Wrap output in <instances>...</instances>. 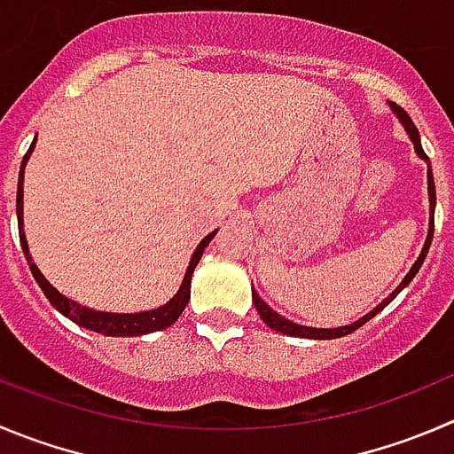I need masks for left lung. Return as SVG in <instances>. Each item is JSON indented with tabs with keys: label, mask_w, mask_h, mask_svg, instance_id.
Listing matches in <instances>:
<instances>
[{
	"label": "left lung",
	"mask_w": 454,
	"mask_h": 454,
	"mask_svg": "<svg viewBox=\"0 0 454 454\" xmlns=\"http://www.w3.org/2000/svg\"><path fill=\"white\" fill-rule=\"evenodd\" d=\"M390 109L395 111V115H396V118H399V122L403 124L405 133H408V136H410V140H412V145H414V151H417V155H419V158L424 160L426 165H428L430 223H428V236H426L424 249H421V254H419V258H417V261H414V265L410 267V271H408V274H405V278L401 280V283H399V287H396L395 292H392V294L387 296V299H383L381 303H379L377 308L372 309V312H368V314H365V317H361L359 321H354V323H349V325H343V327H334V330H325V327H308V325H299V323H292V321H287V318H285V317H280V314L276 312V309H271L270 305H267L265 301H262L261 296H258V292H256V289H252V301H254V308H256V312L261 314V318H262V321L267 323V325L271 327V330L280 332V334H289V336H301V339H314V340H330V339H340V336H345V334H352L354 330H359L361 325H365V323H368L370 318H374V317H377V314L381 312V309L386 308V305H390L392 301L396 299V294H399L401 289H403L405 285H410V280L414 278V274H417V271H419V267L424 265L426 256H428L430 243H433V234H434V202H437V198H434V178H433V169H430V160H428V155L424 153V146H421V140H419V131H417V127H414V122H412V120H410V115L405 114V111L401 109V106H396L395 102H390Z\"/></svg>",
	"instance_id": "8db88e82"
}]
</instances>
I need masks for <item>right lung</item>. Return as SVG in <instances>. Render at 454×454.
Segmentation results:
<instances>
[{"label": "right lung", "mask_w": 454, "mask_h": 454, "mask_svg": "<svg viewBox=\"0 0 454 454\" xmlns=\"http://www.w3.org/2000/svg\"><path fill=\"white\" fill-rule=\"evenodd\" d=\"M35 142L37 137L33 140L30 149L26 151L24 160H21V167H20V183H17V224H20V243L21 249H24V256L28 261L30 271L35 276L37 285L42 287L46 299L51 301L55 309L59 314H64L67 318H71L73 323H77L80 327H86L90 332H98V334H105V336H142V334H151V332H158V330H167L169 325H174L178 321L180 314L184 312L189 303V296H192V276L196 265L200 262L202 252H205L207 245L211 243V239L215 236V231L207 234L205 239L200 240V245L196 247V252L192 254V261H189L187 271H184V278L180 283L178 292L174 294V299L167 301L165 305H160L155 309H146V312H136V314H115V312H98V309H90L84 308V305L75 303L71 301L68 296L59 294L58 289L46 280V276L42 274L40 267L33 262V256L28 252V243H26V234H24V169H26V162H28L30 153L35 149Z\"/></svg>", "instance_id": "add662e5"}]
</instances>
